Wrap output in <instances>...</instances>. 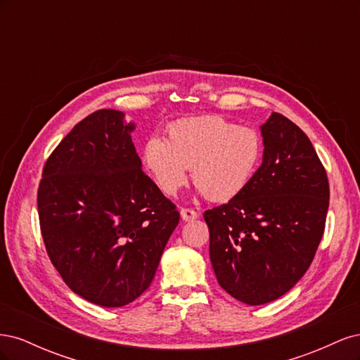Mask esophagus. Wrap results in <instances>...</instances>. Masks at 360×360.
Segmentation results:
<instances>
[{
	"label": "esophagus",
	"instance_id": "1",
	"mask_svg": "<svg viewBox=\"0 0 360 360\" xmlns=\"http://www.w3.org/2000/svg\"><path fill=\"white\" fill-rule=\"evenodd\" d=\"M180 214H181V219L186 221V222L195 221V219H197V217H198V213H197V212L192 210V209H186V207H184V209L180 210Z\"/></svg>",
	"mask_w": 360,
	"mask_h": 360
}]
</instances>
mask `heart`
<instances>
[{"label": "heart", "mask_w": 360, "mask_h": 360, "mask_svg": "<svg viewBox=\"0 0 360 360\" xmlns=\"http://www.w3.org/2000/svg\"><path fill=\"white\" fill-rule=\"evenodd\" d=\"M263 148L255 129L205 115L171 124L168 141L151 136L143 158L160 191L169 197L184 186L188 168H192V180L205 198L226 202L252 181Z\"/></svg>", "instance_id": "1"}]
</instances>
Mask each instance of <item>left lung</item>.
Instances as JSON below:
<instances>
[{
    "label": "left lung",
    "mask_w": 360,
    "mask_h": 360,
    "mask_svg": "<svg viewBox=\"0 0 360 360\" xmlns=\"http://www.w3.org/2000/svg\"><path fill=\"white\" fill-rule=\"evenodd\" d=\"M263 163L249 186L204 212L219 285L248 304L274 302L304 275L329 209V180L309 138L274 112L261 126Z\"/></svg>",
    "instance_id": "8db88e82"
}]
</instances>
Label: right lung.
Listing matches in <instances>:
<instances>
[{"label":"right lung","instance_id":"right-lung-1","mask_svg":"<svg viewBox=\"0 0 360 360\" xmlns=\"http://www.w3.org/2000/svg\"><path fill=\"white\" fill-rule=\"evenodd\" d=\"M123 112L99 110L52 151L37 189L40 231L68 287L118 308L155 278L180 213L143 171Z\"/></svg>","mask_w":360,"mask_h":360}]
</instances>
